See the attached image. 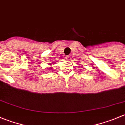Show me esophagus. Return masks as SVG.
<instances>
[{"label": "esophagus", "instance_id": "esophagus-1", "mask_svg": "<svg viewBox=\"0 0 125 125\" xmlns=\"http://www.w3.org/2000/svg\"><path fill=\"white\" fill-rule=\"evenodd\" d=\"M66 59H67L68 60H71V56H69V55L66 56Z\"/></svg>", "mask_w": 125, "mask_h": 125}]
</instances>
